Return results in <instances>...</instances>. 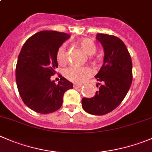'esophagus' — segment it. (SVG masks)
Masks as SVG:
<instances>
[{"label":"esophagus","mask_w":152,"mask_h":152,"mask_svg":"<svg viewBox=\"0 0 152 152\" xmlns=\"http://www.w3.org/2000/svg\"><path fill=\"white\" fill-rule=\"evenodd\" d=\"M83 86L82 84H80V83H75V84H74V86H75V88H79V87H81V86Z\"/></svg>","instance_id":"obj_1"}]
</instances>
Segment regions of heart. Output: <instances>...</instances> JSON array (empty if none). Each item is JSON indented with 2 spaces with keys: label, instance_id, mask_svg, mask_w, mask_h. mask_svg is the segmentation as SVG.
I'll list each match as a JSON object with an SVG mask.
<instances>
[{
  "label": "heart",
  "instance_id": "1",
  "mask_svg": "<svg viewBox=\"0 0 152 152\" xmlns=\"http://www.w3.org/2000/svg\"><path fill=\"white\" fill-rule=\"evenodd\" d=\"M81 48L88 55H93L96 52L97 48L95 43L89 39H83L79 42ZM57 58L60 64H63L66 60V51L64 45H62L57 50ZM94 71L89 66H71L65 71L66 78L75 83H82L91 77Z\"/></svg>",
  "mask_w": 152,
  "mask_h": 152
}]
</instances>
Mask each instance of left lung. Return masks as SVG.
I'll return each mask as SVG.
<instances>
[{"instance_id": "1", "label": "left lung", "mask_w": 152, "mask_h": 152, "mask_svg": "<svg viewBox=\"0 0 152 152\" xmlns=\"http://www.w3.org/2000/svg\"><path fill=\"white\" fill-rule=\"evenodd\" d=\"M96 39L104 50V63L95 75L99 86L95 95L82 99V107L88 113L102 115L122 103L132 83V61L123 42L115 36L98 34Z\"/></svg>"}]
</instances>
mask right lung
I'll use <instances>...</instances> for the list:
<instances>
[{"label":"right lung","instance_id":"add662e5","mask_svg":"<svg viewBox=\"0 0 152 152\" xmlns=\"http://www.w3.org/2000/svg\"><path fill=\"white\" fill-rule=\"evenodd\" d=\"M70 37L65 33L42 30L28 39L18 57L15 79L20 96L32 110L47 114L57 111L63 104L65 92L73 84L59 75L58 83L50 77L57 68V50Z\"/></svg>","mask_w":152,"mask_h":152}]
</instances>
